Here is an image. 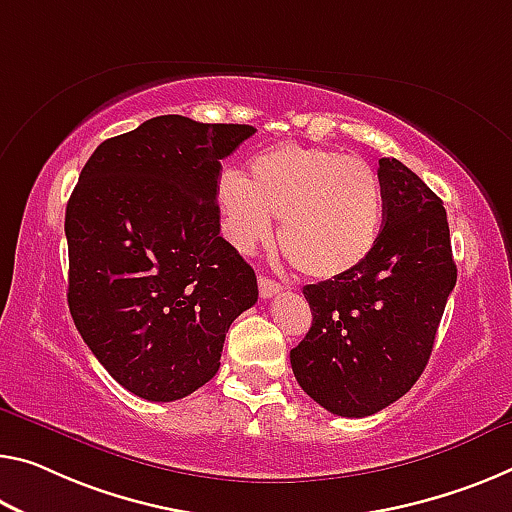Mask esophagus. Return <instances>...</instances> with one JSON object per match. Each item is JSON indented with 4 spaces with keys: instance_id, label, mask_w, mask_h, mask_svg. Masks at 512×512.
<instances>
[{
    "instance_id": "obj_1",
    "label": "esophagus",
    "mask_w": 512,
    "mask_h": 512,
    "mask_svg": "<svg viewBox=\"0 0 512 512\" xmlns=\"http://www.w3.org/2000/svg\"><path fill=\"white\" fill-rule=\"evenodd\" d=\"M258 290H261L263 300H270V297L281 293V283L267 277H258Z\"/></svg>"
}]
</instances>
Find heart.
Here are the masks:
<instances>
[{
    "label": "heart",
    "instance_id": "b5f03b06",
    "mask_svg": "<svg viewBox=\"0 0 512 512\" xmlns=\"http://www.w3.org/2000/svg\"><path fill=\"white\" fill-rule=\"evenodd\" d=\"M215 199L231 245L254 249L281 219L279 245L316 279L348 274L371 254L382 194L364 160L318 146L281 144L249 160L247 178L224 171Z\"/></svg>",
    "mask_w": 512,
    "mask_h": 512
}]
</instances>
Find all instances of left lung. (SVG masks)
Here are the masks:
<instances>
[{
	"label": "left lung",
	"instance_id": "left-lung-1",
	"mask_svg": "<svg viewBox=\"0 0 512 512\" xmlns=\"http://www.w3.org/2000/svg\"><path fill=\"white\" fill-rule=\"evenodd\" d=\"M377 178L384 226L373 251L352 272L304 288L313 322L290 350L300 387L350 419L414 387L458 279L442 199L396 157H382Z\"/></svg>",
	"mask_w": 512,
	"mask_h": 512
}]
</instances>
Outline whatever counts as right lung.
Segmentation results:
<instances>
[{
    "label": "right lung",
    "instance_id": "1",
    "mask_svg": "<svg viewBox=\"0 0 512 512\" xmlns=\"http://www.w3.org/2000/svg\"><path fill=\"white\" fill-rule=\"evenodd\" d=\"M256 128L169 114L93 151L66 206L68 306L107 373L153 403L219 371L256 274L219 235L215 185Z\"/></svg>",
    "mask_w": 512,
    "mask_h": 512
}]
</instances>
